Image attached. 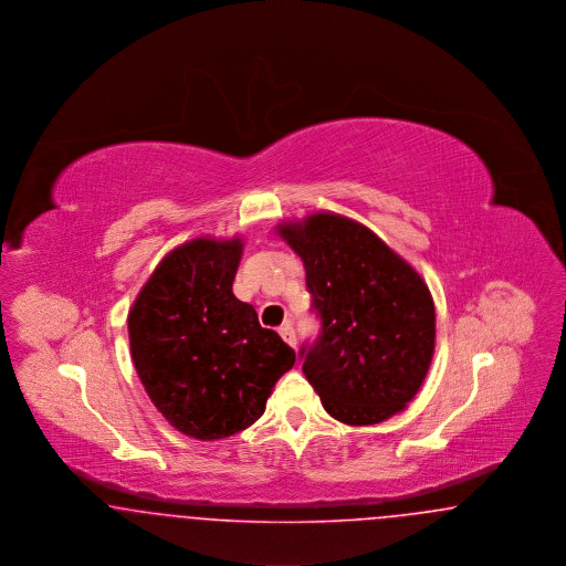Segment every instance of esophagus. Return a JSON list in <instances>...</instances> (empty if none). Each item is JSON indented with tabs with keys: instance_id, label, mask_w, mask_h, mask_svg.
Segmentation results:
<instances>
[{
	"instance_id": "esophagus-1",
	"label": "esophagus",
	"mask_w": 566,
	"mask_h": 566,
	"mask_svg": "<svg viewBox=\"0 0 566 566\" xmlns=\"http://www.w3.org/2000/svg\"><path fill=\"white\" fill-rule=\"evenodd\" d=\"M280 337L289 344V346H293L295 348L296 346V335H295V328H293V324L291 323H284L282 326H280Z\"/></svg>"
}]
</instances>
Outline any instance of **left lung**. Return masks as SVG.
I'll list each match as a JSON object with an SVG mask.
<instances>
[{
    "label": "left lung",
    "instance_id": "obj_1",
    "mask_svg": "<svg viewBox=\"0 0 566 566\" xmlns=\"http://www.w3.org/2000/svg\"><path fill=\"white\" fill-rule=\"evenodd\" d=\"M275 231L301 256L323 318L318 342L301 356L324 409L350 427L401 413L434 352V303L422 275L348 216L314 212Z\"/></svg>",
    "mask_w": 566,
    "mask_h": 566
}]
</instances>
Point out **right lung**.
I'll return each mask as SVG.
<instances>
[{
  "mask_svg": "<svg viewBox=\"0 0 566 566\" xmlns=\"http://www.w3.org/2000/svg\"><path fill=\"white\" fill-rule=\"evenodd\" d=\"M240 235H201L163 256L129 310L135 371L176 431L216 441L252 427L295 350L233 295Z\"/></svg>",
  "mask_w": 566,
  "mask_h": 566,
  "instance_id": "right-lung-1",
  "label": "right lung"
}]
</instances>
